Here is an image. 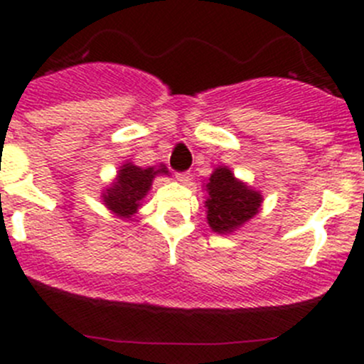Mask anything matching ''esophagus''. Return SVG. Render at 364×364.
I'll use <instances>...</instances> for the list:
<instances>
[{
	"label": "esophagus",
	"mask_w": 364,
	"mask_h": 364,
	"mask_svg": "<svg viewBox=\"0 0 364 364\" xmlns=\"http://www.w3.org/2000/svg\"><path fill=\"white\" fill-rule=\"evenodd\" d=\"M176 179H178L179 183H183V185H188V183L192 181L188 172H178V174H176Z\"/></svg>",
	"instance_id": "1"
}]
</instances>
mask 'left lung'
<instances>
[{"label":"left lung","instance_id":"obj_1","mask_svg":"<svg viewBox=\"0 0 364 364\" xmlns=\"http://www.w3.org/2000/svg\"><path fill=\"white\" fill-rule=\"evenodd\" d=\"M205 218L216 234H232L262 209V193L234 176L227 165H218L204 183Z\"/></svg>","mask_w":364,"mask_h":364}]
</instances>
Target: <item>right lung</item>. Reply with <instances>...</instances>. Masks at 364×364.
<instances>
[{
	"mask_svg": "<svg viewBox=\"0 0 364 364\" xmlns=\"http://www.w3.org/2000/svg\"><path fill=\"white\" fill-rule=\"evenodd\" d=\"M156 176H168L164 164L144 168L132 160L124 161L111 185L102 192V203L117 218L130 220L142 205Z\"/></svg>",
	"mask_w": 364,
	"mask_h": 364,
	"instance_id": "add662e5",
	"label": "right lung"
}]
</instances>
